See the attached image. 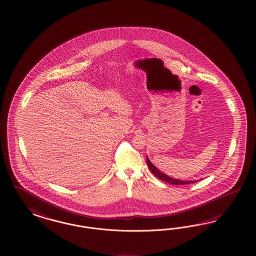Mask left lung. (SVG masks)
<instances>
[{"label":"left lung","instance_id":"1","mask_svg":"<svg viewBox=\"0 0 256 256\" xmlns=\"http://www.w3.org/2000/svg\"><path fill=\"white\" fill-rule=\"evenodd\" d=\"M146 163H148V168L152 172V174L155 176L156 178L162 180L164 182H167V183H169V184H172V185H186H186H188V184H192V183H194V182H197V180H194V181H190V180L184 181V180H178V179L172 178H170V176H166L165 174H163V172H162L158 169L156 168L155 166L148 160V156H146Z\"/></svg>","mask_w":256,"mask_h":256}]
</instances>
